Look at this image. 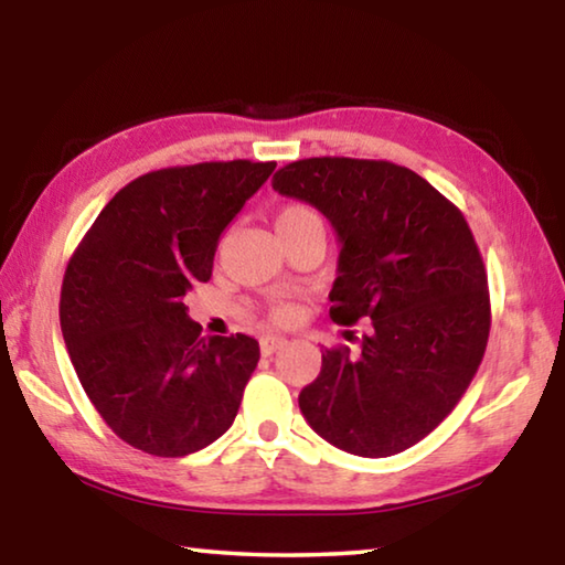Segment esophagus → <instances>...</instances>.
Masks as SVG:
<instances>
[{"mask_svg": "<svg viewBox=\"0 0 565 565\" xmlns=\"http://www.w3.org/2000/svg\"><path fill=\"white\" fill-rule=\"evenodd\" d=\"M259 343H262L264 356H271V353H276L281 347H286V339H281V337H262Z\"/></svg>", "mask_w": 565, "mask_h": 565, "instance_id": "1", "label": "esophagus"}]
</instances>
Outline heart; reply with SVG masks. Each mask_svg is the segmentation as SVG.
I'll return each instance as SVG.
<instances>
[{
    "mask_svg": "<svg viewBox=\"0 0 565 565\" xmlns=\"http://www.w3.org/2000/svg\"><path fill=\"white\" fill-rule=\"evenodd\" d=\"M309 228H323L321 216L313 212L309 204L289 202V204H284L279 212H276V234H279L281 238L309 232ZM271 317L276 321H286L289 319V309H286V306H276V309L271 311Z\"/></svg>",
    "mask_w": 565,
    "mask_h": 565,
    "instance_id": "1",
    "label": "heart"
}]
</instances>
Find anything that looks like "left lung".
Here are the masks:
<instances>
[{
    "mask_svg": "<svg viewBox=\"0 0 565 565\" xmlns=\"http://www.w3.org/2000/svg\"><path fill=\"white\" fill-rule=\"evenodd\" d=\"M271 184L337 228L331 319H371L356 353H321L299 394L303 418L341 451H406L456 408L489 343V276L461 209L384 159H299Z\"/></svg>",
    "mask_w": 565,
    "mask_h": 565,
    "instance_id": "1",
    "label": "left lung"
}]
</instances>
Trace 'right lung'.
Wrapping results in <instances>:
<instances>
[{"instance_id": "1", "label": "right lung", "mask_w": 565, "mask_h": 565, "mask_svg": "<svg viewBox=\"0 0 565 565\" xmlns=\"http://www.w3.org/2000/svg\"><path fill=\"white\" fill-rule=\"evenodd\" d=\"M276 161H204L129 181L66 264L60 321L72 366L121 441L179 458L234 424L259 363L246 333L202 337L191 286L212 279L228 222Z\"/></svg>"}]
</instances>
